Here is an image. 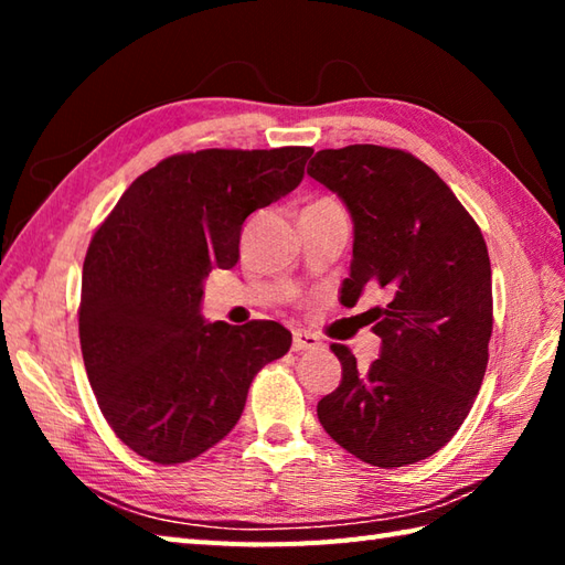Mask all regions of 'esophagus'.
I'll use <instances>...</instances> for the list:
<instances>
[{
	"instance_id": "esophagus-1",
	"label": "esophagus",
	"mask_w": 565,
	"mask_h": 565,
	"mask_svg": "<svg viewBox=\"0 0 565 565\" xmlns=\"http://www.w3.org/2000/svg\"><path fill=\"white\" fill-rule=\"evenodd\" d=\"M322 347L320 338H316L313 332H306V330H296L294 332V352H308V350H318Z\"/></svg>"
}]
</instances>
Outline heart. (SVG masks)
Masks as SVG:
<instances>
[{
  "label": "heart",
  "mask_w": 565,
  "mask_h": 565,
  "mask_svg": "<svg viewBox=\"0 0 565 565\" xmlns=\"http://www.w3.org/2000/svg\"><path fill=\"white\" fill-rule=\"evenodd\" d=\"M320 201H330V199H320Z\"/></svg>",
  "instance_id": "b5f03b06"
}]
</instances>
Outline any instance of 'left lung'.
I'll list each match as a JSON object with an SVG mask.
<instances>
[{
    "label": "left lung",
    "instance_id": "left-lung-1",
    "mask_svg": "<svg viewBox=\"0 0 565 565\" xmlns=\"http://www.w3.org/2000/svg\"><path fill=\"white\" fill-rule=\"evenodd\" d=\"M354 223L342 303L366 289L388 296L374 316L381 354L364 371L332 344L342 381L318 419L342 449L395 468L439 451L481 388L493 332V284L481 227L415 154L381 146L320 150L308 164Z\"/></svg>",
    "mask_w": 565,
    "mask_h": 565
}]
</instances>
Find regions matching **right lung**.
<instances>
[{
	"mask_svg": "<svg viewBox=\"0 0 565 565\" xmlns=\"http://www.w3.org/2000/svg\"><path fill=\"white\" fill-rule=\"evenodd\" d=\"M310 148L199 150L140 174L94 233L82 267L79 344L116 437L184 463L231 431L257 371L284 356L274 320L206 322L203 281L239 259L249 213L289 194Z\"/></svg>",
	"mask_w": 565,
	"mask_h": 565,
	"instance_id": "right-lung-1",
	"label": "right lung"
}]
</instances>
